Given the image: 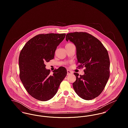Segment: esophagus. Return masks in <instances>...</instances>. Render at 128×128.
I'll return each instance as SVG.
<instances>
[{
	"mask_svg": "<svg viewBox=\"0 0 128 128\" xmlns=\"http://www.w3.org/2000/svg\"><path fill=\"white\" fill-rule=\"evenodd\" d=\"M72 74H73V72L72 71H70V70H67V75H70Z\"/></svg>",
	"mask_w": 128,
	"mask_h": 128,
	"instance_id": "34e87169",
	"label": "esophagus"
}]
</instances>
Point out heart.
<instances>
[{"label": "heart", "mask_w": 128, "mask_h": 128, "mask_svg": "<svg viewBox=\"0 0 128 128\" xmlns=\"http://www.w3.org/2000/svg\"><path fill=\"white\" fill-rule=\"evenodd\" d=\"M70 44H71V43H68L66 45H70Z\"/></svg>", "instance_id": "b5f03b06"}]
</instances>
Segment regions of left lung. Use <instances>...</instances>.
<instances>
[{
	"mask_svg": "<svg viewBox=\"0 0 128 128\" xmlns=\"http://www.w3.org/2000/svg\"><path fill=\"white\" fill-rule=\"evenodd\" d=\"M66 39L76 47L79 66L86 68L83 75L74 73L76 80L73 83V89L82 98L94 99L104 90L110 77L108 51L99 40L86 32L69 33Z\"/></svg>",
	"mask_w": 128,
	"mask_h": 128,
	"instance_id": "obj_1",
	"label": "left lung"
}]
</instances>
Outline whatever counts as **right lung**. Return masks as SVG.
<instances>
[{"label": "right lung", "mask_w": 128, "mask_h": 128, "mask_svg": "<svg viewBox=\"0 0 128 128\" xmlns=\"http://www.w3.org/2000/svg\"><path fill=\"white\" fill-rule=\"evenodd\" d=\"M65 36V34H38L30 39L20 52V80L28 93L39 100L51 99L67 74L66 68L60 66L51 75L45 64L54 58L55 51Z\"/></svg>", "instance_id": "add662e5"}]
</instances>
